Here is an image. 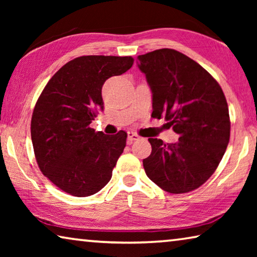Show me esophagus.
Instances as JSON below:
<instances>
[{
	"label": "esophagus",
	"mask_w": 257,
	"mask_h": 257,
	"mask_svg": "<svg viewBox=\"0 0 257 257\" xmlns=\"http://www.w3.org/2000/svg\"><path fill=\"white\" fill-rule=\"evenodd\" d=\"M139 138H141V136H139L137 133L128 132V143H129V144H132L134 141H138Z\"/></svg>",
	"instance_id": "esophagus-1"
}]
</instances>
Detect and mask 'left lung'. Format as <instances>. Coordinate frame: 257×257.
<instances>
[{"label": "left lung", "instance_id": "8db88e82", "mask_svg": "<svg viewBox=\"0 0 257 257\" xmlns=\"http://www.w3.org/2000/svg\"><path fill=\"white\" fill-rule=\"evenodd\" d=\"M153 94L154 118L179 135L175 144L149 138L143 160L147 177L171 194L197 189L216 170L230 138L229 108L217 81L202 66L172 49L138 55Z\"/></svg>", "mask_w": 257, "mask_h": 257}]
</instances>
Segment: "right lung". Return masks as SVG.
I'll return each instance as SVG.
<instances>
[{
    "instance_id": "obj_1",
    "label": "right lung",
    "mask_w": 257,
    "mask_h": 257,
    "mask_svg": "<svg viewBox=\"0 0 257 257\" xmlns=\"http://www.w3.org/2000/svg\"><path fill=\"white\" fill-rule=\"evenodd\" d=\"M132 56H79L47 82L35 105L30 133L37 164L61 190L86 197L101 190L125 147L127 133L89 127L103 110L102 87L133 67Z\"/></svg>"
}]
</instances>
